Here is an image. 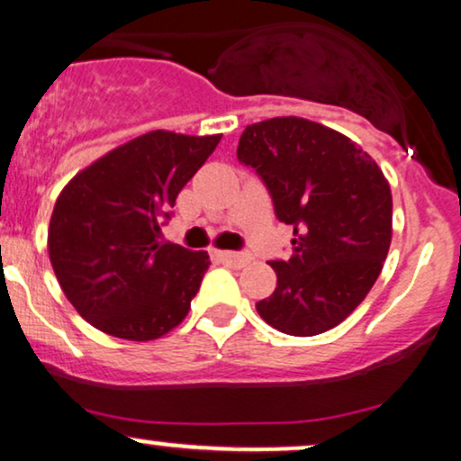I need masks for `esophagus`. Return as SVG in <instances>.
Segmentation results:
<instances>
[{
  "label": "esophagus",
  "mask_w": 461,
  "mask_h": 461,
  "mask_svg": "<svg viewBox=\"0 0 461 461\" xmlns=\"http://www.w3.org/2000/svg\"><path fill=\"white\" fill-rule=\"evenodd\" d=\"M215 257H218L221 263H226L230 267H246L249 263V254L230 252V249H226V252H215Z\"/></svg>",
  "instance_id": "34e87169"
}]
</instances>
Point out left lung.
Masks as SVG:
<instances>
[{
	"instance_id": "obj_1",
	"label": "left lung",
	"mask_w": 461,
	"mask_h": 461,
	"mask_svg": "<svg viewBox=\"0 0 461 461\" xmlns=\"http://www.w3.org/2000/svg\"><path fill=\"white\" fill-rule=\"evenodd\" d=\"M240 162L293 226V257L271 260L277 286L257 310L277 331L310 338L338 327L378 280L393 232L383 170L348 136L303 117H274L243 130Z\"/></svg>"
}]
</instances>
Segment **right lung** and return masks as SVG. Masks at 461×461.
Here are the masks:
<instances>
[{"label": "right lung", "mask_w": 461, "mask_h": 461, "mask_svg": "<svg viewBox=\"0 0 461 461\" xmlns=\"http://www.w3.org/2000/svg\"><path fill=\"white\" fill-rule=\"evenodd\" d=\"M220 139L153 130L104 153L57 196L49 258L89 325L149 342L187 316L209 254L158 240L181 187Z\"/></svg>", "instance_id": "obj_1"}]
</instances>
